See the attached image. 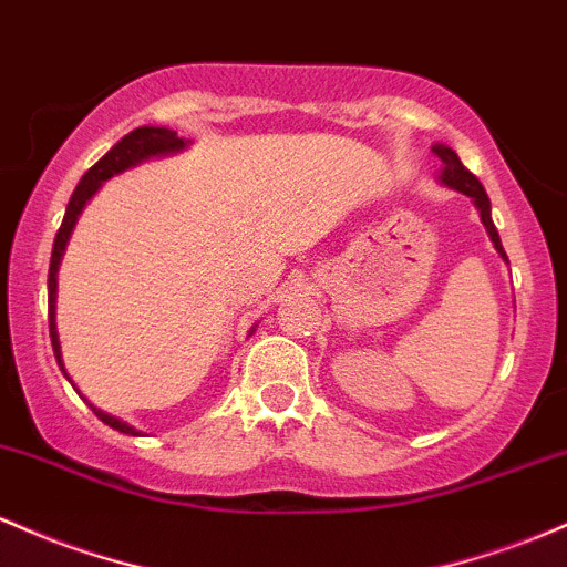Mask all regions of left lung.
<instances>
[{"mask_svg":"<svg viewBox=\"0 0 567 567\" xmlns=\"http://www.w3.org/2000/svg\"><path fill=\"white\" fill-rule=\"evenodd\" d=\"M434 155L442 161V174H439V179H442V184H447V187H453V189H457V193L468 195V198L474 200V206L480 208L482 225H485L489 240H493L495 251L504 257V262H508L504 246H501V235H498V230H495L493 216H489V198H487L485 187H482L480 179H476L472 171L461 163V157H457L447 144H434Z\"/></svg>","mask_w":567,"mask_h":567,"instance_id":"1","label":"left lung"}]
</instances>
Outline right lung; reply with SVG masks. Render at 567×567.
I'll list each match as a JSON object with an SVG mask.
<instances>
[{
  "label": "right lung",
  "instance_id": "right-lung-1",
  "mask_svg": "<svg viewBox=\"0 0 567 567\" xmlns=\"http://www.w3.org/2000/svg\"><path fill=\"white\" fill-rule=\"evenodd\" d=\"M184 146H187V142L176 136V131L155 128V125H144V128L131 131L128 136L120 138V142L114 144L112 150L106 152V155L101 157V161L95 163L93 168L87 171L85 176H82L80 184H78V189H74V193H72V200H69L66 214H63V221H61L59 233H55L53 257H50V272H48V321H50V342H53L55 361H59V367H61L63 374H66V369H63L59 329H55V297H59V265H61L63 251H66L69 235H72L74 225H78L82 208H85V203L91 200L95 193H99L101 184H104L106 179H112L114 174H123L125 168H133V165L150 161V157L174 155V152H182ZM66 380H69V374H66ZM69 383H72V380H69ZM85 402H87V399H85ZM87 404H91V402H87ZM91 410L95 412V417H99L101 423L110 425V429L120 431V434L138 436V431L133 429V425L125 423V421H120V417H114V415H110V412L99 410V406H93V404H91Z\"/></svg>",
  "mask_w": 567,
  "mask_h": 567
}]
</instances>
